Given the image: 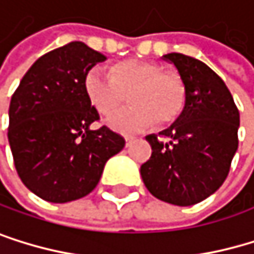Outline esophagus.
<instances>
[{
  "label": "esophagus",
  "instance_id": "esophagus-1",
  "mask_svg": "<svg viewBox=\"0 0 254 254\" xmlns=\"http://www.w3.org/2000/svg\"><path fill=\"white\" fill-rule=\"evenodd\" d=\"M133 141H134V137H133V136H126V145H127V147H128Z\"/></svg>",
  "mask_w": 254,
  "mask_h": 254
}]
</instances>
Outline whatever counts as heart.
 Listing matches in <instances>:
<instances>
[{"label": "heart", "instance_id": "1", "mask_svg": "<svg viewBox=\"0 0 254 254\" xmlns=\"http://www.w3.org/2000/svg\"><path fill=\"white\" fill-rule=\"evenodd\" d=\"M86 97L103 115L126 101L133 103L113 112L107 124L123 133L157 126H170L180 118L188 101V87L182 75L165 71L154 60L126 59L112 66L110 72L95 66L84 77Z\"/></svg>", "mask_w": 254, "mask_h": 254}]
</instances>
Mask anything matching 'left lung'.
<instances>
[{
	"instance_id": "left-lung-1",
	"label": "left lung",
	"mask_w": 254,
	"mask_h": 254,
	"mask_svg": "<svg viewBox=\"0 0 254 254\" xmlns=\"http://www.w3.org/2000/svg\"><path fill=\"white\" fill-rule=\"evenodd\" d=\"M174 63L188 87L180 118L165 131L145 139L151 157L141 165L148 191L176 206H192L224 183L238 150L239 110L230 91L206 63L180 53L163 56Z\"/></svg>"
}]
</instances>
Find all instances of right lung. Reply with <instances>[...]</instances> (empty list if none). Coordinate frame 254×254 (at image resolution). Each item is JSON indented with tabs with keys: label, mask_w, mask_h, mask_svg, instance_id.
Instances as JSON below:
<instances>
[{
	"label": "right lung",
	"mask_w": 254,
	"mask_h": 254,
	"mask_svg": "<svg viewBox=\"0 0 254 254\" xmlns=\"http://www.w3.org/2000/svg\"><path fill=\"white\" fill-rule=\"evenodd\" d=\"M106 56L69 42L37 59L8 109V144L22 183L42 200L68 203L92 192L106 162L126 141L100 120L84 92V77Z\"/></svg>",
	"instance_id": "1"
}]
</instances>
